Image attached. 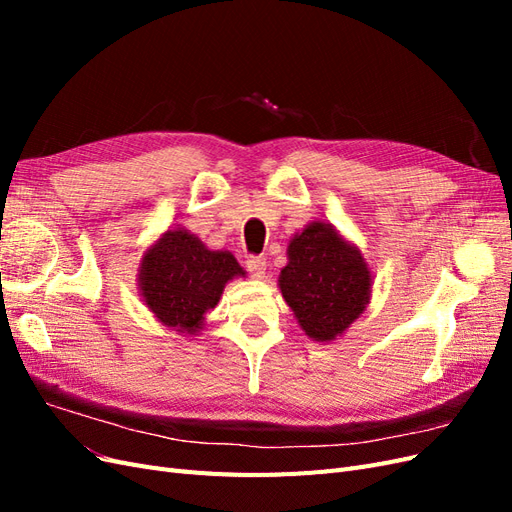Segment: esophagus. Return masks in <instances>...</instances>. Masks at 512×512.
Listing matches in <instances>:
<instances>
[{
  "mask_svg": "<svg viewBox=\"0 0 512 512\" xmlns=\"http://www.w3.org/2000/svg\"><path fill=\"white\" fill-rule=\"evenodd\" d=\"M245 267L256 277V280H262V277H265V273H267V260L260 258V256H252V258H247Z\"/></svg>",
  "mask_w": 512,
  "mask_h": 512,
  "instance_id": "obj_1",
  "label": "esophagus"
}]
</instances>
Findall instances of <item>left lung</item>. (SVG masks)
<instances>
[{
  "instance_id": "obj_1",
  "label": "left lung",
  "mask_w": 512,
  "mask_h": 512,
  "mask_svg": "<svg viewBox=\"0 0 512 512\" xmlns=\"http://www.w3.org/2000/svg\"><path fill=\"white\" fill-rule=\"evenodd\" d=\"M286 256L277 286L301 331L314 342H335L371 301L374 275L361 250L333 224L314 220L290 237Z\"/></svg>"
}]
</instances>
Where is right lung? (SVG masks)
Instances as JSON below:
<instances>
[{
	"instance_id": "1",
	"label": "right lung",
	"mask_w": 512,
	"mask_h": 512,
	"mask_svg": "<svg viewBox=\"0 0 512 512\" xmlns=\"http://www.w3.org/2000/svg\"><path fill=\"white\" fill-rule=\"evenodd\" d=\"M235 277H245L235 256L228 250H209L177 226L162 232L143 252L136 282L153 318L179 335L196 337Z\"/></svg>"
}]
</instances>
